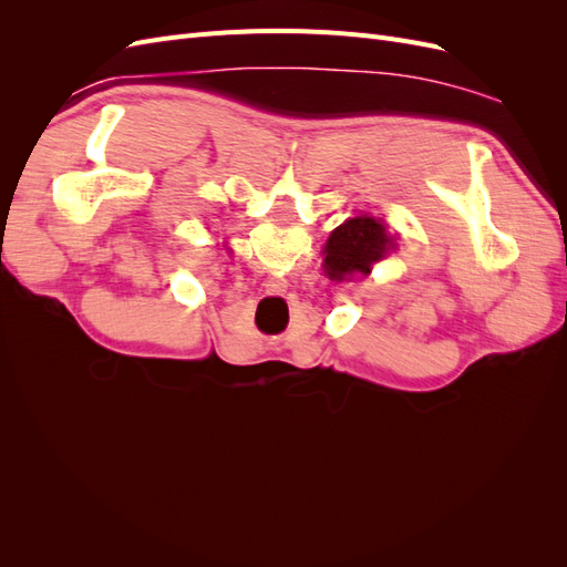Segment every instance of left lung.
I'll return each instance as SVG.
<instances>
[{
	"label": "left lung",
	"instance_id": "left-lung-1",
	"mask_svg": "<svg viewBox=\"0 0 567 567\" xmlns=\"http://www.w3.org/2000/svg\"><path fill=\"white\" fill-rule=\"evenodd\" d=\"M392 248V236L381 217L357 215L331 231L323 246V269L336 281L352 274H371V265L383 260Z\"/></svg>",
	"mask_w": 567,
	"mask_h": 567
}]
</instances>
